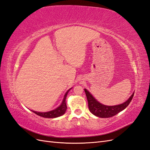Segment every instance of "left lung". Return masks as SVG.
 <instances>
[{
	"mask_svg": "<svg viewBox=\"0 0 150 150\" xmlns=\"http://www.w3.org/2000/svg\"><path fill=\"white\" fill-rule=\"evenodd\" d=\"M85 93L87 96V101H88V106L90 112L94 115L95 116L100 117V118H110L115 116L119 112H122L125 108H127L130 101H132V99L134 96V94L131 95L127 100L125 102L122 103L120 105H114V106H107L103 105L101 103L98 101L92 95L89 91L86 89H84Z\"/></svg>",
	"mask_w": 150,
	"mask_h": 150,
	"instance_id": "obj_1",
	"label": "left lung"
}]
</instances>
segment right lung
I'll return each mask as SVG.
<instances>
[{
    "mask_svg": "<svg viewBox=\"0 0 150 150\" xmlns=\"http://www.w3.org/2000/svg\"><path fill=\"white\" fill-rule=\"evenodd\" d=\"M71 89L72 88H70V89H68L67 91V93H65L64 96V98L63 99L62 102L61 103V105L58 107H57L56 109L49 111V112H35V111H33V110H32V112L35 113V114L38 115V116H40L44 118H56L64 115V113L66 112L67 109V106L66 105V98H67L68 92L70 91V89Z\"/></svg>",
    "mask_w": 150,
    "mask_h": 150,
    "instance_id": "obj_1",
    "label": "right lung"
}]
</instances>
